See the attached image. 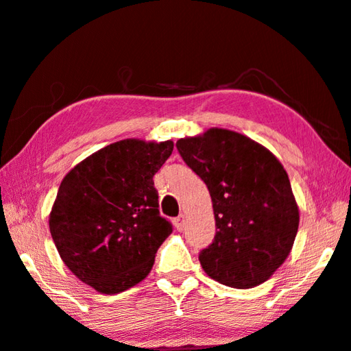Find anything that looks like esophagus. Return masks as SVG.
Wrapping results in <instances>:
<instances>
[{
  "label": "esophagus",
  "mask_w": 351,
  "mask_h": 351,
  "mask_svg": "<svg viewBox=\"0 0 351 351\" xmlns=\"http://www.w3.org/2000/svg\"><path fill=\"white\" fill-rule=\"evenodd\" d=\"M174 225L177 228V231H184V228H185V215H184V213H180L179 217L174 218Z\"/></svg>",
  "instance_id": "obj_1"
}]
</instances>
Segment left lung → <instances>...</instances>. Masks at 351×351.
Masks as SVG:
<instances>
[{
  "label": "left lung",
  "instance_id": "obj_1",
  "mask_svg": "<svg viewBox=\"0 0 351 351\" xmlns=\"http://www.w3.org/2000/svg\"><path fill=\"white\" fill-rule=\"evenodd\" d=\"M176 147L212 197L217 232L199 253L202 269L226 287L261 285L287 260L299 226L287 171L267 149L230 130L212 128Z\"/></svg>",
  "mask_w": 351,
  "mask_h": 351
}]
</instances>
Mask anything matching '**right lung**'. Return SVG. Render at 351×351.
Listing matches in <instances>:
<instances>
[{
    "instance_id": "add662e5",
    "label": "right lung",
    "mask_w": 351,
    "mask_h": 351,
    "mask_svg": "<svg viewBox=\"0 0 351 351\" xmlns=\"http://www.w3.org/2000/svg\"><path fill=\"white\" fill-rule=\"evenodd\" d=\"M172 149V141L114 142L73 167L60 185L50 234L69 271L96 291L115 294L144 280L172 232L154 185Z\"/></svg>"
}]
</instances>
